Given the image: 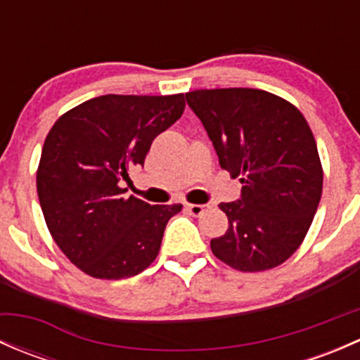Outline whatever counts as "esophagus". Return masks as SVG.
Instances as JSON below:
<instances>
[{
  "label": "esophagus",
  "mask_w": 360,
  "mask_h": 360,
  "mask_svg": "<svg viewBox=\"0 0 360 360\" xmlns=\"http://www.w3.org/2000/svg\"><path fill=\"white\" fill-rule=\"evenodd\" d=\"M209 209V205H205V203H188L186 205V210L190 214H193V216H200V214L203 212V210Z\"/></svg>",
  "instance_id": "34e87169"
}]
</instances>
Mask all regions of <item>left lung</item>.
I'll list each match as a JSON object with an SVG mask.
<instances>
[{
	"mask_svg": "<svg viewBox=\"0 0 360 360\" xmlns=\"http://www.w3.org/2000/svg\"><path fill=\"white\" fill-rule=\"evenodd\" d=\"M219 158L240 176V198L219 203L228 216L214 256L240 271L278 266L300 248L322 195V165L307 120L291 103L257 89L186 94Z\"/></svg>",
	"mask_w": 360,
	"mask_h": 360,
	"instance_id": "left-lung-1",
	"label": "left lung"
}]
</instances>
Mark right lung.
<instances>
[{"mask_svg":"<svg viewBox=\"0 0 360 360\" xmlns=\"http://www.w3.org/2000/svg\"><path fill=\"white\" fill-rule=\"evenodd\" d=\"M183 111L184 94H108L53 123L36 174L39 205L56 244L90 277H134L158 256L167 223L183 205L125 198L120 183Z\"/></svg>","mask_w":360,"mask_h":360,"instance_id":"add662e5","label":"right lung"}]
</instances>
